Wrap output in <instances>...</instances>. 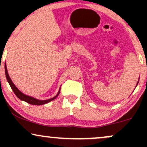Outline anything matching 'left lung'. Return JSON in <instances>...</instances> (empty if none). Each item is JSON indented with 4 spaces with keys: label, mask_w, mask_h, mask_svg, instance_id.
Wrapping results in <instances>:
<instances>
[{
    "label": "left lung",
    "mask_w": 147,
    "mask_h": 147,
    "mask_svg": "<svg viewBox=\"0 0 147 147\" xmlns=\"http://www.w3.org/2000/svg\"><path fill=\"white\" fill-rule=\"evenodd\" d=\"M138 84H137V85H138Z\"/></svg>",
    "instance_id": "left-lung-1"
}]
</instances>
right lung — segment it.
<instances>
[{
  "label": "right lung",
  "mask_w": 147,
  "mask_h": 147,
  "mask_svg": "<svg viewBox=\"0 0 147 147\" xmlns=\"http://www.w3.org/2000/svg\"><path fill=\"white\" fill-rule=\"evenodd\" d=\"M5 75H6L7 80L8 83L9 84L10 86H11V89H12V90L14 91L15 95H16V97H17L18 98H19L20 99H21V100L25 101V102H26L27 103H28V104H32V105H43V104H47V103L51 102L52 100L55 99L57 97V96L59 95V94L60 90H59V91L58 94H57V95L55 96V97H53V98H51V99H47V100H38V99H36L34 98V97H30V96H28V95H25L23 93H22L21 91L18 90L17 88L16 87V86H15L14 84H13V82H11V79H10L9 75H8V72H7V70L6 65H5Z\"/></svg>",
  "instance_id": "1"
}]
</instances>
